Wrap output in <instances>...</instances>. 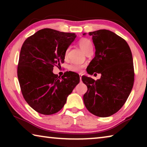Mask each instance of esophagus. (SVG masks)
<instances>
[{"mask_svg": "<svg viewBox=\"0 0 147 147\" xmlns=\"http://www.w3.org/2000/svg\"><path fill=\"white\" fill-rule=\"evenodd\" d=\"M79 76H80V80H82V73H79Z\"/></svg>", "mask_w": 147, "mask_h": 147, "instance_id": "1", "label": "esophagus"}]
</instances>
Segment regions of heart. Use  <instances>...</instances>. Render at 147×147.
<instances>
[{"label":"heart","instance_id":"1","mask_svg":"<svg viewBox=\"0 0 147 147\" xmlns=\"http://www.w3.org/2000/svg\"><path fill=\"white\" fill-rule=\"evenodd\" d=\"M78 45L80 47V48L82 49V51L86 54L89 49L93 48V45H92L91 41L87 38H82L81 39H80L78 41ZM68 53H69V49H67L65 52V58L67 57ZM84 67V66L82 65L74 63V64L70 65L69 66V70H71V71H73V72H80L82 70Z\"/></svg>","mask_w":147,"mask_h":147}]
</instances>
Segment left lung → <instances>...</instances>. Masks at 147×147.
<instances>
[{
    "label": "left lung",
    "instance_id": "8db88e82",
    "mask_svg": "<svg viewBox=\"0 0 147 147\" xmlns=\"http://www.w3.org/2000/svg\"><path fill=\"white\" fill-rule=\"evenodd\" d=\"M89 35L93 37L96 51L88 73H100L101 76L96 80L82 76V82L88 87L83 97L84 102L92 114L107 117L123 106L132 89V54L127 42L113 32L99 30L89 32Z\"/></svg>",
    "mask_w": 147,
    "mask_h": 147
}]
</instances>
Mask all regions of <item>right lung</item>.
Returning <instances> with one entry per match:
<instances>
[{"mask_svg": "<svg viewBox=\"0 0 147 147\" xmlns=\"http://www.w3.org/2000/svg\"><path fill=\"white\" fill-rule=\"evenodd\" d=\"M75 38L73 33L44 28L22 45L17 77L24 100L37 112L47 115L58 112L79 83L74 72H67L61 78L53 73L54 66L64 62L65 52Z\"/></svg>", "mask_w": 147, "mask_h": 147, "instance_id": "right-lung-1", "label": "right lung"}]
</instances>
